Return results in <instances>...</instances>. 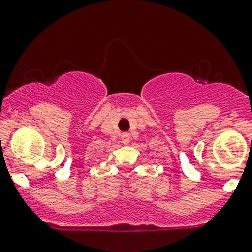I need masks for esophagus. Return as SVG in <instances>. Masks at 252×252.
<instances>
[{
    "instance_id": "obj_1",
    "label": "esophagus",
    "mask_w": 252,
    "mask_h": 252,
    "mask_svg": "<svg viewBox=\"0 0 252 252\" xmlns=\"http://www.w3.org/2000/svg\"><path fill=\"white\" fill-rule=\"evenodd\" d=\"M121 139H122V142H123L124 145L129 144V140H130V135H129L128 133H123L121 135Z\"/></svg>"
}]
</instances>
